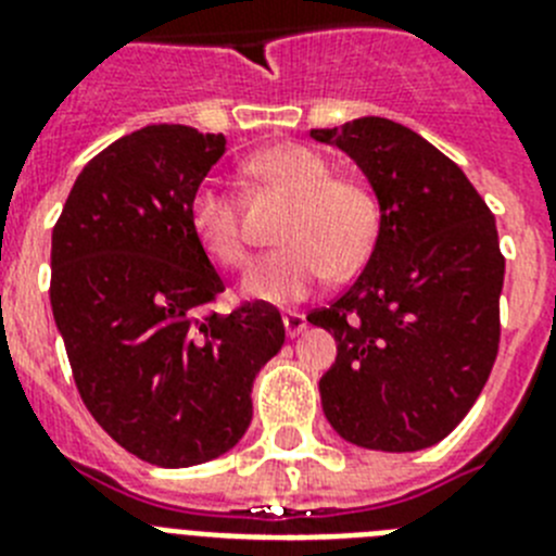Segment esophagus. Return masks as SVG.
<instances>
[{"label": "esophagus", "instance_id": "esophagus-1", "mask_svg": "<svg viewBox=\"0 0 556 556\" xmlns=\"http://www.w3.org/2000/svg\"><path fill=\"white\" fill-rule=\"evenodd\" d=\"M283 326H287V333L289 337H298V333H303L306 331V314H301V312H289V314H283Z\"/></svg>", "mask_w": 556, "mask_h": 556}]
</instances>
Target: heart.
Listing matches in <instances>:
<instances>
[{
	"mask_svg": "<svg viewBox=\"0 0 556 556\" xmlns=\"http://www.w3.org/2000/svg\"><path fill=\"white\" fill-rule=\"evenodd\" d=\"M248 172L269 189L292 198L278 239L283 248L262 255L244 275L248 298L264 303L303 301L328 275H351L367 262L381 228V208L370 186L331 178V164L301 144H275L255 152ZM189 223L205 253L223 267L248 258L239 203L217 180L191 194Z\"/></svg>",
	"mask_w": 556,
	"mask_h": 556,
	"instance_id": "obj_1",
	"label": "heart"
}]
</instances>
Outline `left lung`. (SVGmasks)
<instances>
[{
	"label": "left lung",
	"mask_w": 556,
	"mask_h": 556,
	"mask_svg": "<svg viewBox=\"0 0 556 556\" xmlns=\"http://www.w3.org/2000/svg\"><path fill=\"white\" fill-rule=\"evenodd\" d=\"M312 139L348 152L381 208L367 267L308 314L337 339L323 412L362 448H429L468 415L498 353L495 217L448 155L397 122L365 116Z\"/></svg>",
	"instance_id": "1"
}]
</instances>
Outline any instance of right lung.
<instances>
[{
    "instance_id": "1",
    "label": "right lung",
    "mask_w": 556,
    "mask_h": 556,
    "mask_svg": "<svg viewBox=\"0 0 556 556\" xmlns=\"http://www.w3.org/2000/svg\"><path fill=\"white\" fill-rule=\"evenodd\" d=\"M223 132L147 125L83 166L52 230L49 301L83 404L132 456L189 468L233 448L255 372L281 351L278 308L203 312L225 283L189 203Z\"/></svg>"
}]
</instances>
